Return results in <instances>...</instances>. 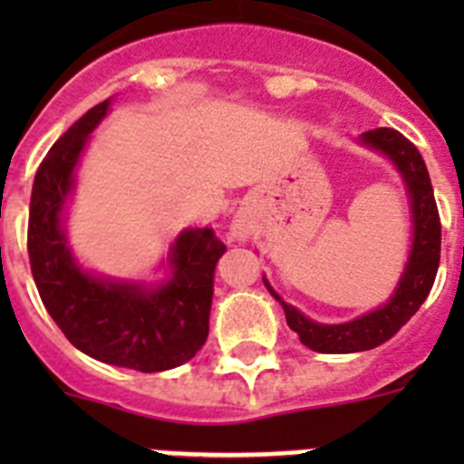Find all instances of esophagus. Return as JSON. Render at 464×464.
I'll return each mask as SVG.
<instances>
[{"instance_id":"34e87169","label":"esophagus","mask_w":464,"mask_h":464,"mask_svg":"<svg viewBox=\"0 0 464 464\" xmlns=\"http://www.w3.org/2000/svg\"><path fill=\"white\" fill-rule=\"evenodd\" d=\"M229 239L235 241H246L248 239V225L244 218H235L229 223Z\"/></svg>"}]
</instances>
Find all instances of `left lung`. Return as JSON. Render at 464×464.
Segmentation results:
<instances>
[{
  "mask_svg": "<svg viewBox=\"0 0 464 464\" xmlns=\"http://www.w3.org/2000/svg\"><path fill=\"white\" fill-rule=\"evenodd\" d=\"M358 141L364 149L376 150L391 160L404 181L409 211H411V251H409L400 283L388 297V302L370 314L348 323H337V325L311 321L309 315L295 309L288 302H283L281 295L269 285L267 278L262 276L272 297L285 311L290 330L297 332L299 342L306 348L318 351V353H360V351H370V348L381 346L391 337H395L400 327L407 325L409 318L420 309V304L432 290L437 269H440V211L434 202L428 167H425L418 149L392 127H379V130L362 132Z\"/></svg>",
  "mask_w": 464,
  "mask_h": 464,
  "instance_id": "obj_1",
  "label": "left lung"
}]
</instances>
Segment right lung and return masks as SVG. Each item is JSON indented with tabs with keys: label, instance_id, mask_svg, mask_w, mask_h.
<instances>
[{
	"label": "right lung",
	"instance_id": "right-lung-1",
	"mask_svg": "<svg viewBox=\"0 0 464 464\" xmlns=\"http://www.w3.org/2000/svg\"><path fill=\"white\" fill-rule=\"evenodd\" d=\"M111 100L73 122L41 162L30 199L32 276L41 302L81 353L137 372H165L188 362L208 337L213 272L225 244L211 227H186L162 260V281L92 274L67 239V208L76 167Z\"/></svg>",
	"mask_w": 464,
	"mask_h": 464
}]
</instances>
